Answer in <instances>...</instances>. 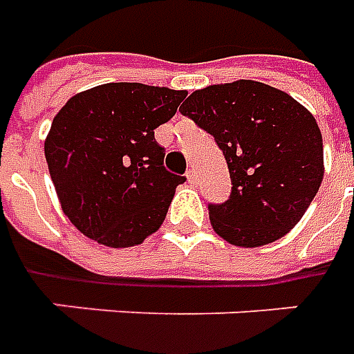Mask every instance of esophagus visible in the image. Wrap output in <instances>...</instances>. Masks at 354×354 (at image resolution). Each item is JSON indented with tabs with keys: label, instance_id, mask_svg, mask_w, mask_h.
Returning a JSON list of instances; mask_svg holds the SVG:
<instances>
[{
	"label": "esophagus",
	"instance_id": "1",
	"mask_svg": "<svg viewBox=\"0 0 354 354\" xmlns=\"http://www.w3.org/2000/svg\"><path fill=\"white\" fill-rule=\"evenodd\" d=\"M187 179H189L190 183H196L198 181V173L194 171V169H189V171H187Z\"/></svg>",
	"mask_w": 354,
	"mask_h": 354
}]
</instances>
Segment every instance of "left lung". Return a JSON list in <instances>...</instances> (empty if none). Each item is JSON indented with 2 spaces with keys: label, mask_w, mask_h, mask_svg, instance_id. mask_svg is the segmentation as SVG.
I'll return each instance as SVG.
<instances>
[{
  "label": "left lung",
  "mask_w": 354,
  "mask_h": 354,
  "mask_svg": "<svg viewBox=\"0 0 354 354\" xmlns=\"http://www.w3.org/2000/svg\"><path fill=\"white\" fill-rule=\"evenodd\" d=\"M179 110L213 135L229 165V200L207 205L215 232L242 248L290 232L324 175L322 133L309 110L252 80L194 91Z\"/></svg>",
  "instance_id": "1"
}]
</instances>
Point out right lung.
<instances>
[{
    "label": "right lung",
    "instance_id": "add662e5",
    "mask_svg": "<svg viewBox=\"0 0 354 354\" xmlns=\"http://www.w3.org/2000/svg\"><path fill=\"white\" fill-rule=\"evenodd\" d=\"M187 91L104 84L70 99L45 139V160L62 212L109 248L141 244L164 223L177 185L154 129L175 116Z\"/></svg>",
    "mask_w": 354,
    "mask_h": 354
}]
</instances>
